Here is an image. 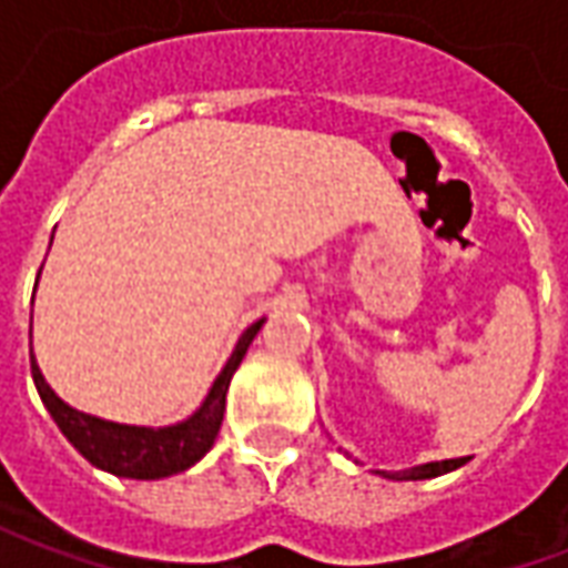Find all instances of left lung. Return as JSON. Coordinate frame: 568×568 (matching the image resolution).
Listing matches in <instances>:
<instances>
[{"mask_svg":"<svg viewBox=\"0 0 568 568\" xmlns=\"http://www.w3.org/2000/svg\"><path fill=\"white\" fill-rule=\"evenodd\" d=\"M465 463H468V456H463V459H444V463L417 465V468H410V471H405V475H386V471H381V475H386V477H410V480H426V477L447 475V471H453V468H459V465H465Z\"/></svg>","mask_w":568,"mask_h":568,"instance_id":"1","label":"left lung"}]
</instances>
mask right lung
<instances>
[{"label":"right lung","mask_w":568,"mask_h":568,"mask_svg":"<svg viewBox=\"0 0 568 568\" xmlns=\"http://www.w3.org/2000/svg\"><path fill=\"white\" fill-rule=\"evenodd\" d=\"M264 320L248 325L243 337L236 341L234 353L227 358L224 371L212 383L206 402L175 426L163 428H145V426H121V423H109V419L81 414L75 407H69L63 398H57L54 389L44 383L42 371L36 365L30 346V365L36 389L42 395L48 414L54 417L60 432L67 435L69 444L97 468L112 471L118 477H136V480H158V477H170L185 471L194 463H200L215 444V435L222 428L224 419V398H227V386L240 362L246 356L248 344L255 341L261 332Z\"/></svg>","instance_id":"add662e5"}]
</instances>
